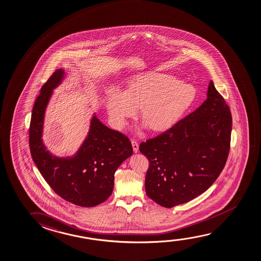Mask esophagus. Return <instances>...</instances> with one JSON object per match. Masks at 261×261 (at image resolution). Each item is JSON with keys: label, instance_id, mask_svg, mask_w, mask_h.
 Segmentation results:
<instances>
[{"label": "esophagus", "instance_id": "obj_1", "mask_svg": "<svg viewBox=\"0 0 261 261\" xmlns=\"http://www.w3.org/2000/svg\"><path fill=\"white\" fill-rule=\"evenodd\" d=\"M131 143H132L133 150H134V151H135V152H138V151H139V145H138V143L135 140H132Z\"/></svg>", "mask_w": 261, "mask_h": 261}]
</instances>
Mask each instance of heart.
<instances>
[{
    "label": "heart",
    "mask_w": 261,
    "mask_h": 261,
    "mask_svg": "<svg viewBox=\"0 0 261 261\" xmlns=\"http://www.w3.org/2000/svg\"><path fill=\"white\" fill-rule=\"evenodd\" d=\"M194 86L174 76L151 72L134 77L125 92L115 91L107 100V110L116 127L122 128L140 108L141 120L153 132L170 128L192 106Z\"/></svg>",
    "instance_id": "heart-1"
}]
</instances>
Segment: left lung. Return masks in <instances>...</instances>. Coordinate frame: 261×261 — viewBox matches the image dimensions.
Wrapping results in <instances>:
<instances>
[{
    "label": "left lung",
    "instance_id": "1",
    "mask_svg": "<svg viewBox=\"0 0 261 261\" xmlns=\"http://www.w3.org/2000/svg\"><path fill=\"white\" fill-rule=\"evenodd\" d=\"M206 96L194 112L139 146L149 161L145 191L163 207L184 204L206 191L226 163L231 114L212 81Z\"/></svg>",
    "mask_w": 261,
    "mask_h": 261
}]
</instances>
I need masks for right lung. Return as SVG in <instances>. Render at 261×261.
<instances>
[{
    "label": "right lung",
    "instance_id": "obj_1",
    "mask_svg": "<svg viewBox=\"0 0 261 261\" xmlns=\"http://www.w3.org/2000/svg\"><path fill=\"white\" fill-rule=\"evenodd\" d=\"M64 79L58 69L43 85L35 101L31 125V156L43 178L58 196L72 204L92 207L112 194L114 174L121 163L133 154L128 137L109 128L93 115L88 136L72 157H57L46 150L42 135L45 109L53 93Z\"/></svg>",
    "mask_w": 261,
    "mask_h": 261
}]
</instances>
